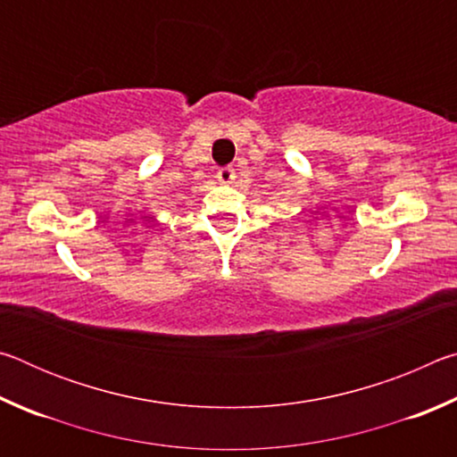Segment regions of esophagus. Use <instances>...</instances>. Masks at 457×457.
<instances>
[{
	"mask_svg": "<svg viewBox=\"0 0 457 457\" xmlns=\"http://www.w3.org/2000/svg\"><path fill=\"white\" fill-rule=\"evenodd\" d=\"M218 181L221 183V185H231L236 181V171L231 167H226V169H220V173H218Z\"/></svg>",
	"mask_w": 457,
	"mask_h": 457,
	"instance_id": "esophagus-1",
	"label": "esophagus"
}]
</instances>
